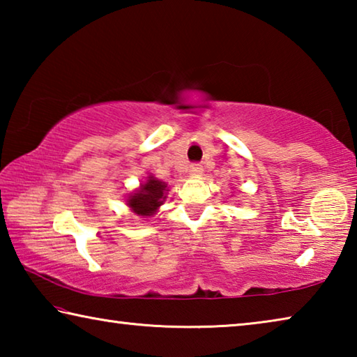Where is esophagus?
<instances>
[{"label": "esophagus", "instance_id": "obj_1", "mask_svg": "<svg viewBox=\"0 0 357 357\" xmlns=\"http://www.w3.org/2000/svg\"><path fill=\"white\" fill-rule=\"evenodd\" d=\"M189 172H190V174H193V176H198V174H202L203 167L200 164H192Z\"/></svg>", "mask_w": 357, "mask_h": 357}]
</instances>
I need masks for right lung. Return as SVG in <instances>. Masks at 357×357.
I'll return each instance as SVG.
<instances>
[{
  "mask_svg": "<svg viewBox=\"0 0 357 357\" xmlns=\"http://www.w3.org/2000/svg\"><path fill=\"white\" fill-rule=\"evenodd\" d=\"M165 183L149 176L148 183H144L140 189L137 190V193H134V195L129 198L128 204L138 215H153L155 213V209L162 204V200H165Z\"/></svg>",
  "mask_w": 357,
  "mask_h": 357,
  "instance_id": "obj_1",
  "label": "right lung"
}]
</instances>
